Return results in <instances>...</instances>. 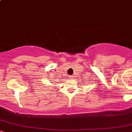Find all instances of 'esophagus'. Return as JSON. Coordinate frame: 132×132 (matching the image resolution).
<instances>
[{"label": "esophagus", "instance_id": "esophagus-1", "mask_svg": "<svg viewBox=\"0 0 132 132\" xmlns=\"http://www.w3.org/2000/svg\"><path fill=\"white\" fill-rule=\"evenodd\" d=\"M73 76H69V79H72V78H73Z\"/></svg>", "mask_w": 132, "mask_h": 132}]
</instances>
